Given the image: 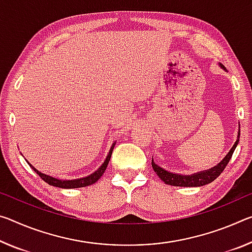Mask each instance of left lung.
Masks as SVG:
<instances>
[{"label":"left lung","mask_w":252,"mask_h":252,"mask_svg":"<svg viewBox=\"0 0 252 252\" xmlns=\"http://www.w3.org/2000/svg\"><path fill=\"white\" fill-rule=\"evenodd\" d=\"M223 68H224V67H223ZM238 138H240V133L238 134ZM238 142H239V139L237 141H235L234 146L232 147V149L230 150V153L226 155V157L223 159V160L220 162L218 166L213 167V168H211L210 170L202 171V173L190 175V176H185V175H178V174L169 173V171L162 169L161 167L156 165L154 160L151 161V165H153V168L156 171V174L158 175V177L160 178L161 181L165 182L166 184H168V185L182 186V187L203 186V185H206V184H209V183H212L214 179H217L220 176V175H221V173L223 170H224L227 163H229L231 157H232L233 151L235 149V147H237Z\"/></svg>","instance_id":"obj_1"}]
</instances>
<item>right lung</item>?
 Here are the masks:
<instances>
[{"mask_svg": "<svg viewBox=\"0 0 252 252\" xmlns=\"http://www.w3.org/2000/svg\"><path fill=\"white\" fill-rule=\"evenodd\" d=\"M113 148H114V145L111 147L110 153H109V155H107L105 161L103 162V165L99 167V168L96 171H95V173H93V174L90 175V176H87V177L79 178V179H74V181H61V179L54 178V177H51V176H48V175L40 173V171H38L37 169H35L33 166H31L29 162H28V163H29V166L31 167V168H32L35 171V173L39 175L40 178H41L43 182H46L47 184H49V185H51V186L61 187V189H78V187H85V186L92 185V184L96 183L98 179L101 178L102 175L104 174V171L106 169L107 165H109V161H110L112 151H113Z\"/></svg>", "mask_w": 252, "mask_h": 252, "instance_id": "1", "label": "right lung"}]
</instances>
